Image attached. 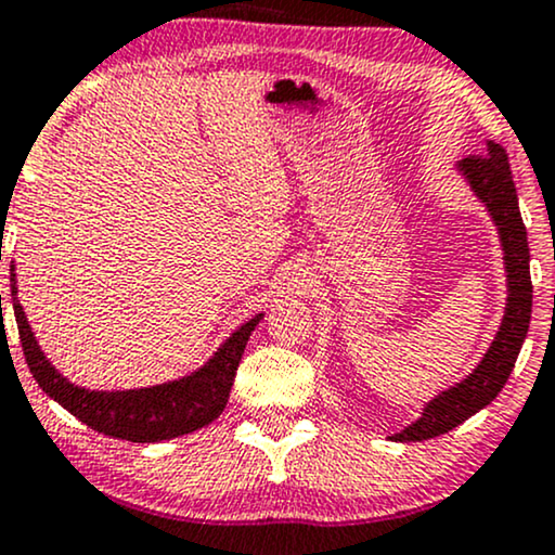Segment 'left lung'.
Returning <instances> with one entry per match:
<instances>
[{
	"instance_id": "obj_1",
	"label": "left lung",
	"mask_w": 555,
	"mask_h": 555,
	"mask_svg": "<svg viewBox=\"0 0 555 555\" xmlns=\"http://www.w3.org/2000/svg\"><path fill=\"white\" fill-rule=\"evenodd\" d=\"M469 184L488 206L495 227L501 232L503 253H506L508 271V305L503 315L501 331L495 336L493 347L488 349L486 360L477 365V371L464 378L460 386L449 388L438 399L425 406V415L410 425L406 430L391 436L393 441L412 443L428 441V438L443 436L454 430L464 420L473 417L482 406L490 404L506 386L508 375L514 371V362L519 358L521 341L530 328L532 313V279H530V247H527V229L519 214L517 188L512 180L508 154L499 143H488L486 154H473L460 164Z\"/></svg>"
}]
</instances>
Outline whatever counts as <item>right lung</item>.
<instances>
[{
	"instance_id": "obj_1",
	"label": "right lung",
	"mask_w": 555,
	"mask_h": 555,
	"mask_svg": "<svg viewBox=\"0 0 555 555\" xmlns=\"http://www.w3.org/2000/svg\"><path fill=\"white\" fill-rule=\"evenodd\" d=\"M12 282H15V276H12ZM15 289L17 286H12V295H17ZM12 308H15L25 362H28L38 386L54 401H60L67 412H73L80 423H86L88 428L132 443L167 441V438L184 436V433H193L214 423L227 406L245 344L263 318H250L245 326L234 331L224 347L216 352V358L190 378L138 388V391H88V388L62 378L52 367V362L43 358L17 297H12Z\"/></svg>"
}]
</instances>
